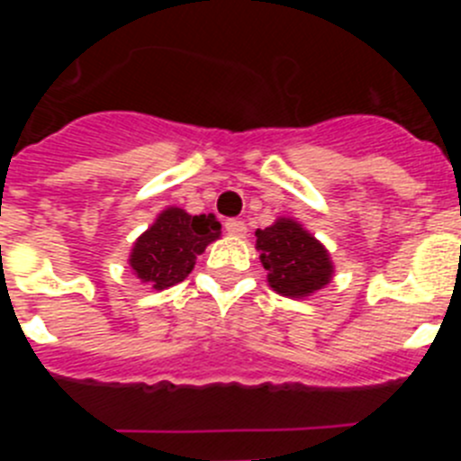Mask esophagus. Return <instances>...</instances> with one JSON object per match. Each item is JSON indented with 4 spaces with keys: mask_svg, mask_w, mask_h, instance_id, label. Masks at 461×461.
<instances>
[{
    "mask_svg": "<svg viewBox=\"0 0 461 461\" xmlns=\"http://www.w3.org/2000/svg\"><path fill=\"white\" fill-rule=\"evenodd\" d=\"M223 226H226V233L235 235V238H244V233H247V223L240 221V219H228Z\"/></svg>",
    "mask_w": 461,
    "mask_h": 461,
    "instance_id": "34e87169",
    "label": "esophagus"
}]
</instances>
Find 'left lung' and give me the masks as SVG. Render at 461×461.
Masks as SVG:
<instances>
[{
	"label": "left lung",
	"mask_w": 461,
	"mask_h": 461,
	"mask_svg": "<svg viewBox=\"0 0 461 461\" xmlns=\"http://www.w3.org/2000/svg\"><path fill=\"white\" fill-rule=\"evenodd\" d=\"M256 249L267 270L272 291L286 297H307L328 286L335 266L328 249L303 223L281 217L266 230H256Z\"/></svg>",
	"instance_id": "8db88e82"
}]
</instances>
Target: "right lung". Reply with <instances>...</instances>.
<instances>
[{"instance_id": "right-lung-1", "label": "right lung", "mask_w": 461, "mask_h": 461, "mask_svg": "<svg viewBox=\"0 0 461 461\" xmlns=\"http://www.w3.org/2000/svg\"><path fill=\"white\" fill-rule=\"evenodd\" d=\"M221 235L214 214H189L180 207H166L157 221L133 242L129 266L133 275L154 291L175 286L189 276L195 256Z\"/></svg>"}]
</instances>
